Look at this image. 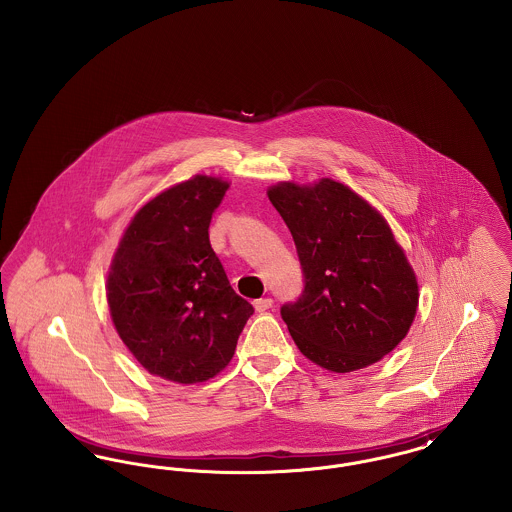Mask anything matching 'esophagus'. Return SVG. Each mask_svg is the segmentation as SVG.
<instances>
[{"mask_svg":"<svg viewBox=\"0 0 512 512\" xmlns=\"http://www.w3.org/2000/svg\"><path fill=\"white\" fill-rule=\"evenodd\" d=\"M253 307H255V311H259V313H263V311H267V309H271L272 300L271 298H261V300L253 301Z\"/></svg>","mask_w":512,"mask_h":512,"instance_id":"obj_1","label":"esophagus"}]
</instances>
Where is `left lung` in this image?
I'll return each instance as SVG.
<instances>
[{"instance_id": "8db88e82", "label": "left lung", "mask_w": 512, "mask_h": 512, "mask_svg": "<svg viewBox=\"0 0 512 512\" xmlns=\"http://www.w3.org/2000/svg\"><path fill=\"white\" fill-rule=\"evenodd\" d=\"M298 249L305 288L280 309L307 360L350 373L383 360L408 334L420 286L385 216L340 181L267 189Z\"/></svg>"}]
</instances>
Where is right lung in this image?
Returning <instances> with one entry per match:
<instances>
[{
    "label": "right lung",
    "instance_id": "1",
    "mask_svg": "<svg viewBox=\"0 0 512 512\" xmlns=\"http://www.w3.org/2000/svg\"><path fill=\"white\" fill-rule=\"evenodd\" d=\"M230 183L197 174L133 214L106 276L110 317L151 375L195 385L234 358L253 307L240 298L209 241Z\"/></svg>",
    "mask_w": 512,
    "mask_h": 512
}]
</instances>
